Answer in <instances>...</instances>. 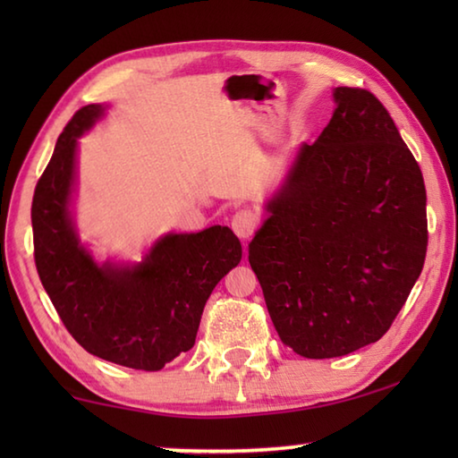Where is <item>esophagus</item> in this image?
<instances>
[{"instance_id":"esophagus-1","label":"esophagus","mask_w":458,"mask_h":458,"mask_svg":"<svg viewBox=\"0 0 458 458\" xmlns=\"http://www.w3.org/2000/svg\"><path fill=\"white\" fill-rule=\"evenodd\" d=\"M257 228H259V216L252 210H248V208L238 210L234 216H232V230L236 232L238 238L248 240L254 232H257Z\"/></svg>"}]
</instances>
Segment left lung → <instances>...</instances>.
<instances>
[{"label":"left lung","mask_w":458,"mask_h":458,"mask_svg":"<svg viewBox=\"0 0 458 458\" xmlns=\"http://www.w3.org/2000/svg\"><path fill=\"white\" fill-rule=\"evenodd\" d=\"M337 108L303 145L248 262L278 337L307 360L384 335L420 276L428 222L420 165L376 95L337 87Z\"/></svg>","instance_id":"8db88e82"}]
</instances>
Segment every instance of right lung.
<instances>
[{
  "instance_id": "right-lung-1",
  "label": "right lung",
  "mask_w": 458,
  "mask_h": 458,
  "mask_svg": "<svg viewBox=\"0 0 458 458\" xmlns=\"http://www.w3.org/2000/svg\"><path fill=\"white\" fill-rule=\"evenodd\" d=\"M100 113V105L74 113L36 183L34 260L54 309L84 350L119 366L157 371L196 344L206 301L242 259V246L228 226H212L165 236L133 268L98 267L74 234L68 199L76 137Z\"/></svg>"
}]
</instances>
